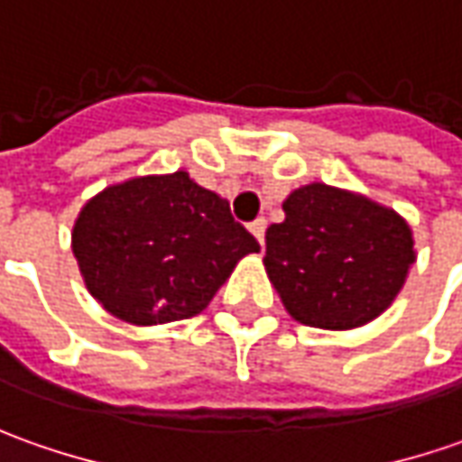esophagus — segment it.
Wrapping results in <instances>:
<instances>
[{"instance_id":"esophagus-1","label":"esophagus","mask_w":462,"mask_h":462,"mask_svg":"<svg viewBox=\"0 0 462 462\" xmlns=\"http://www.w3.org/2000/svg\"><path fill=\"white\" fill-rule=\"evenodd\" d=\"M247 227H250V232H253V235H255V240L260 245L265 243V227H268V222H265V219L263 217H257V219H253V222H250V225H247Z\"/></svg>"}]
</instances>
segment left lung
I'll list each match as a JSON object with an SVG mask.
<instances>
[{"instance_id":"left-lung-1","label":"left lung","mask_w":462,"mask_h":462,"mask_svg":"<svg viewBox=\"0 0 462 462\" xmlns=\"http://www.w3.org/2000/svg\"><path fill=\"white\" fill-rule=\"evenodd\" d=\"M283 212L263 263L296 321L346 331L392 306L415 263L412 230L394 209L313 181L291 191Z\"/></svg>"}]
</instances>
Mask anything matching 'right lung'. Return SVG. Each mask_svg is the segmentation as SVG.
<instances>
[{
	"instance_id": "1",
	"label": "right lung",
	"mask_w": 462,
	"mask_h": 462,
	"mask_svg": "<svg viewBox=\"0 0 462 462\" xmlns=\"http://www.w3.org/2000/svg\"><path fill=\"white\" fill-rule=\"evenodd\" d=\"M257 250L230 202L187 171L106 187L73 227V255L90 296L136 326L202 313L237 260Z\"/></svg>"
}]
</instances>
